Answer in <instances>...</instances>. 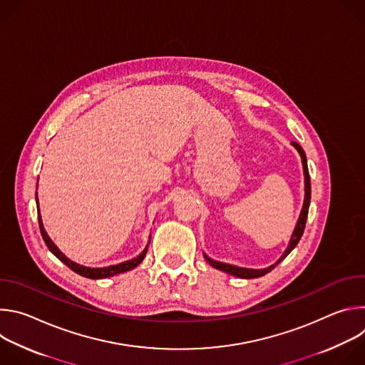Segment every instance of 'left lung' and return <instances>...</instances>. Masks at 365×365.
Wrapping results in <instances>:
<instances>
[{
    "label": "left lung",
    "instance_id": "8db88e82",
    "mask_svg": "<svg viewBox=\"0 0 365 365\" xmlns=\"http://www.w3.org/2000/svg\"><path fill=\"white\" fill-rule=\"evenodd\" d=\"M292 144H293V145L296 147V150L299 151L300 158H302V163H303V172H304V202H303L302 212H300L297 225H296V228H294V231H293V235H292V238H290V242H289L287 250H286L284 254L279 258V262H277L276 264H273V266H270V267H267V269H262V270L242 269V267H237V266L220 263V262H215V259L207 257L206 254H203L206 262L210 263L212 267H215V269H218V270H222V272H225V273H228V274H232V276H235V277H241V279H255V277H262V276L267 274L269 272H272V270L282 262V259H284V258L289 255V252H290V251L297 245V242L300 241V238H302V235H303V231H304V225H306V220H307V212H309V203H310V176H309L307 162H306V154H304L303 148H302L297 143H294V141H292Z\"/></svg>",
    "mask_w": 365,
    "mask_h": 365
}]
</instances>
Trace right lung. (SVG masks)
Wrapping results in <instances>:
<instances>
[{"instance_id":"add662e5","label":"right lung","mask_w":365,"mask_h":365,"mask_svg":"<svg viewBox=\"0 0 365 365\" xmlns=\"http://www.w3.org/2000/svg\"><path fill=\"white\" fill-rule=\"evenodd\" d=\"M36 202H37V206H38V200H37V196H36ZM38 227H40V232H41V237L47 245V248L53 252L62 263H65L71 270H73L75 273L83 276V277H88V279H106V277H111V276H115V274H120V273H124V272H128V270H133L134 267H137L141 262L143 258L145 257V252H147V248L143 250V252L133 258V259H128V262L125 263H121V264H117V266H110V267H102V269H89V267H83L81 264H76L73 263L72 259H69L65 254H62L59 251V248L53 244V241H51L48 238V235L46 234L44 228H43V222H41V218H40V214H38Z\"/></svg>"}]
</instances>
